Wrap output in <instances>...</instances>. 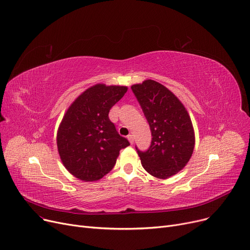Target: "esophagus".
<instances>
[{
    "label": "esophagus",
    "instance_id": "obj_1",
    "mask_svg": "<svg viewBox=\"0 0 250 250\" xmlns=\"http://www.w3.org/2000/svg\"><path fill=\"white\" fill-rule=\"evenodd\" d=\"M127 138H128V140L130 141V144L133 145V142H134V136H133L132 134H129V135L127 136Z\"/></svg>",
    "mask_w": 250,
    "mask_h": 250
}]
</instances>
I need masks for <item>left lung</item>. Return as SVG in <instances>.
Returning a JSON list of instances; mask_svg holds the SVG:
<instances>
[{
    "mask_svg": "<svg viewBox=\"0 0 250 250\" xmlns=\"http://www.w3.org/2000/svg\"><path fill=\"white\" fill-rule=\"evenodd\" d=\"M131 89L149 124L151 144L146 151L136 147L142 167L159 179L181 171L192 156L195 137L185 106L167 87L154 80Z\"/></svg>",
    "mask_w": 250,
    "mask_h": 250,
    "instance_id": "left-lung-1",
    "label": "left lung"
}]
</instances>
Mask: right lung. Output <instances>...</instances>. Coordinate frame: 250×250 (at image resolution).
Returning a JSON list of instances; mask_svg holds the SVG:
<instances>
[{"label": "right lung", "instance_id": "right-lung-1", "mask_svg": "<svg viewBox=\"0 0 250 250\" xmlns=\"http://www.w3.org/2000/svg\"><path fill=\"white\" fill-rule=\"evenodd\" d=\"M127 89L96 84L83 91L65 113L57 133L58 151L65 168L78 179L100 180L114 168L120 150L130 146L109 119L111 108Z\"/></svg>", "mask_w": 250, "mask_h": 250}]
</instances>
